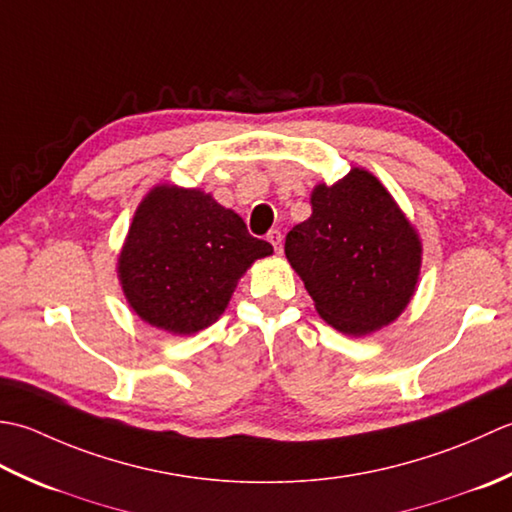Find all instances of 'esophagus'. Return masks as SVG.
Segmentation results:
<instances>
[{
  "instance_id": "obj_1",
  "label": "esophagus",
  "mask_w": 512,
  "mask_h": 512,
  "mask_svg": "<svg viewBox=\"0 0 512 512\" xmlns=\"http://www.w3.org/2000/svg\"><path fill=\"white\" fill-rule=\"evenodd\" d=\"M267 241L274 245V249H276V254H280L283 252V234L278 232V229H271V232L267 234Z\"/></svg>"
}]
</instances>
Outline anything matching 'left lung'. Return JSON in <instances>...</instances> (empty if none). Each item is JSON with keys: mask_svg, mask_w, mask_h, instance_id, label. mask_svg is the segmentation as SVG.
Here are the masks:
<instances>
[{"mask_svg": "<svg viewBox=\"0 0 512 512\" xmlns=\"http://www.w3.org/2000/svg\"><path fill=\"white\" fill-rule=\"evenodd\" d=\"M285 256L318 316L344 336H369L409 305L422 238L378 176L351 168L311 190V216L287 234Z\"/></svg>", "mask_w": 512, "mask_h": 512, "instance_id": "8db88e82", "label": "left lung"}]
</instances>
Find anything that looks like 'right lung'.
<instances>
[{"label": "right lung", "mask_w": 512, "mask_h": 512, "mask_svg": "<svg viewBox=\"0 0 512 512\" xmlns=\"http://www.w3.org/2000/svg\"><path fill=\"white\" fill-rule=\"evenodd\" d=\"M274 247L243 218L196 187L154 185L117 258L130 309L150 327L192 336L223 316L238 280Z\"/></svg>", "instance_id": "right-lung-1"}]
</instances>
